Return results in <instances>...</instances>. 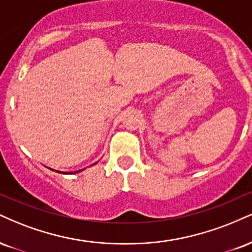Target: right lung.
Returning a JSON list of instances; mask_svg holds the SVG:
<instances>
[{
  "instance_id": "obj_1",
  "label": "right lung",
  "mask_w": 252,
  "mask_h": 252,
  "mask_svg": "<svg viewBox=\"0 0 252 252\" xmlns=\"http://www.w3.org/2000/svg\"><path fill=\"white\" fill-rule=\"evenodd\" d=\"M95 164H96V163H95ZM80 171H81V170H78V171H76V172H80Z\"/></svg>"
}]
</instances>
